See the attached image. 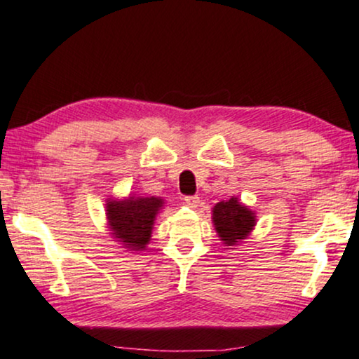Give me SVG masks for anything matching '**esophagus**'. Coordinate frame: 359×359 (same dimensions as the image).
I'll use <instances>...</instances> for the list:
<instances>
[{
    "instance_id": "obj_1",
    "label": "esophagus",
    "mask_w": 359,
    "mask_h": 359,
    "mask_svg": "<svg viewBox=\"0 0 359 359\" xmlns=\"http://www.w3.org/2000/svg\"><path fill=\"white\" fill-rule=\"evenodd\" d=\"M184 203L191 208H196L198 203H200V196H184Z\"/></svg>"
}]
</instances>
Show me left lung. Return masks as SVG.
Wrapping results in <instances>:
<instances>
[{"label": "left lung", "mask_w": 359, "mask_h": 359, "mask_svg": "<svg viewBox=\"0 0 359 359\" xmlns=\"http://www.w3.org/2000/svg\"><path fill=\"white\" fill-rule=\"evenodd\" d=\"M212 222L223 245L231 248L250 237L257 225V217L237 196H231L213 206Z\"/></svg>", "instance_id": "left-lung-1"}]
</instances>
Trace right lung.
Returning a JSON list of instances; mask_svg holds the SVG:
<instances>
[{"label":"right lung","instance_id":"1","mask_svg":"<svg viewBox=\"0 0 359 359\" xmlns=\"http://www.w3.org/2000/svg\"><path fill=\"white\" fill-rule=\"evenodd\" d=\"M164 206L159 196H134L107 198L105 218L111 237L128 248L129 252L146 250L151 242L154 222Z\"/></svg>","mask_w":359,"mask_h":359}]
</instances>
